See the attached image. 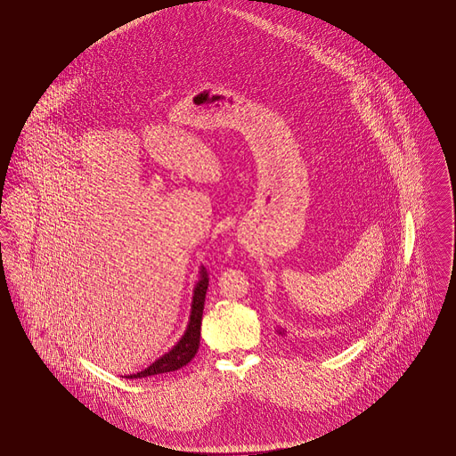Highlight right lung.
Wrapping results in <instances>:
<instances>
[{
    "instance_id": "1",
    "label": "right lung",
    "mask_w": 456,
    "mask_h": 456,
    "mask_svg": "<svg viewBox=\"0 0 456 456\" xmlns=\"http://www.w3.org/2000/svg\"><path fill=\"white\" fill-rule=\"evenodd\" d=\"M208 289V275L205 268H201V279L196 283L195 296H193V304H191V314H190V323L183 335V338L174 346L167 354H164L160 359H157L152 366H149L136 374H130L126 378H149L155 374H164L171 372L175 369H181L186 366L198 352L200 346V328H201V316H203V304H205V294Z\"/></svg>"
}]
</instances>
